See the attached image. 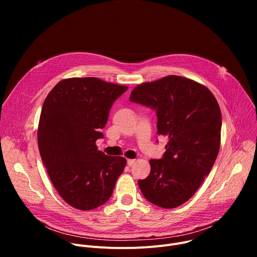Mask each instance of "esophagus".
<instances>
[{"label":"esophagus","instance_id":"1","mask_svg":"<svg viewBox=\"0 0 257 257\" xmlns=\"http://www.w3.org/2000/svg\"><path fill=\"white\" fill-rule=\"evenodd\" d=\"M135 160H127V165L129 166V167H132L134 164H135Z\"/></svg>","mask_w":257,"mask_h":257}]
</instances>
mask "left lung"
<instances>
[{"instance_id": "obj_1", "label": "left lung", "mask_w": 257, "mask_h": 257, "mask_svg": "<svg viewBox=\"0 0 257 257\" xmlns=\"http://www.w3.org/2000/svg\"><path fill=\"white\" fill-rule=\"evenodd\" d=\"M130 101L157 111L158 134L168 136L162 159L151 160V173L138 180L150 202L174 208L189 200L209 174L221 144L222 114L204 85L170 75L136 86Z\"/></svg>"}]
</instances>
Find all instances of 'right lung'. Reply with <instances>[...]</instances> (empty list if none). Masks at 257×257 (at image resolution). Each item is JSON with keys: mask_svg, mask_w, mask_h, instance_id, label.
I'll return each instance as SVG.
<instances>
[{"mask_svg": "<svg viewBox=\"0 0 257 257\" xmlns=\"http://www.w3.org/2000/svg\"><path fill=\"white\" fill-rule=\"evenodd\" d=\"M127 86L95 77L60 81L43 104L39 150L49 177L71 206L90 210L111 197L126 159L97 150L114 101Z\"/></svg>", "mask_w": 257, "mask_h": 257, "instance_id": "add662e5", "label": "right lung"}]
</instances>
